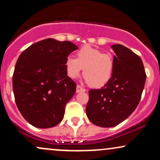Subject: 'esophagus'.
Listing matches in <instances>:
<instances>
[{"label": "esophagus", "instance_id": "esophagus-1", "mask_svg": "<svg viewBox=\"0 0 160 160\" xmlns=\"http://www.w3.org/2000/svg\"><path fill=\"white\" fill-rule=\"evenodd\" d=\"M86 89H84V88H82V86H80V85H78L77 86V89H76V92H85Z\"/></svg>", "mask_w": 160, "mask_h": 160}]
</instances>
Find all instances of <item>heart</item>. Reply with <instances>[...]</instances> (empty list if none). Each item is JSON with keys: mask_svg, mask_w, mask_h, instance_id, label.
I'll return each mask as SVG.
<instances>
[{"mask_svg": "<svg viewBox=\"0 0 160 160\" xmlns=\"http://www.w3.org/2000/svg\"><path fill=\"white\" fill-rule=\"evenodd\" d=\"M77 55L78 58L72 56L66 58V70L70 78H78L83 69L86 81L93 87L103 86L111 80L114 70V62L111 55L91 46L82 47Z\"/></svg>", "mask_w": 160, "mask_h": 160, "instance_id": "heart-1", "label": "heart"}]
</instances>
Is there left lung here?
<instances>
[{
  "mask_svg": "<svg viewBox=\"0 0 160 160\" xmlns=\"http://www.w3.org/2000/svg\"><path fill=\"white\" fill-rule=\"evenodd\" d=\"M114 70L111 80L99 89L89 91L86 115L100 127H113L127 119L138 105L146 73L142 60L121 44L111 47Z\"/></svg>",
  "mask_w": 160,
  "mask_h": 160,
  "instance_id": "1",
  "label": "left lung"
}]
</instances>
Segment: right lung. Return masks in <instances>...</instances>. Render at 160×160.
I'll return each instance as SVG.
<instances>
[{
    "instance_id": "right-lung-1",
    "label": "right lung",
    "mask_w": 160,
    "mask_h": 160,
    "mask_svg": "<svg viewBox=\"0 0 160 160\" xmlns=\"http://www.w3.org/2000/svg\"><path fill=\"white\" fill-rule=\"evenodd\" d=\"M78 49L70 41L48 38L31 45L19 56L12 89L18 109L32 126L51 128L63 119L77 86L67 76L65 61Z\"/></svg>"
}]
</instances>
